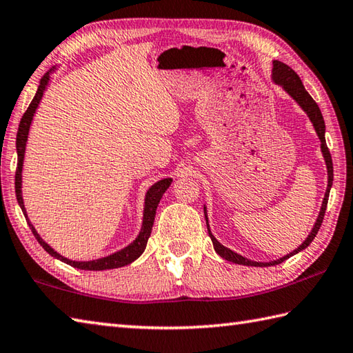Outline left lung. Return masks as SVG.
<instances>
[{
    "label": "left lung",
    "instance_id": "1",
    "mask_svg": "<svg viewBox=\"0 0 353 353\" xmlns=\"http://www.w3.org/2000/svg\"><path fill=\"white\" fill-rule=\"evenodd\" d=\"M272 79L275 84H279L283 87V90L291 96V98L299 103V105L305 110L306 114L309 116L310 122H312V125L316 131V134H319L320 141H321V153L324 161H326V167H327V190H326V194H324L323 199V205H321V210L319 214V219H316V222L312 228V231L307 236V239L303 241V243L296 248V250L291 254L285 255V257H281L279 260H274V261H269V263H261V261H252L250 259H245L243 255H240L237 252H234L231 250H228L222 243H219L217 239L212 236V232L210 231V225H208V217H206V212H205V219H206V226H208V234L212 240V245H214V250L220 255V257L228 260V261H232V263H237V265H245V266H260V268H265V266H274V265H280L281 261L288 260L289 257H292L294 254L300 252L303 250H306V248L312 243V240L315 239L316 232H319L320 226L323 223V219H324V212H326L327 208V200H329V192L330 188H332V182H334V165H332V156L329 153V148L326 145V137H324V131H326V125H324V119H323V114L320 112L319 105H316V102L312 99V96H310L305 85H303V82L300 79V76L296 74L291 67L286 65L285 62H280V61H274V67H272ZM206 210V208H203Z\"/></svg>",
    "mask_w": 353,
    "mask_h": 353
}]
</instances>
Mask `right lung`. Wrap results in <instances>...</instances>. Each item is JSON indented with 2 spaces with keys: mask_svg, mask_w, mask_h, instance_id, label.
Listing matches in <instances>:
<instances>
[{
  "mask_svg": "<svg viewBox=\"0 0 353 353\" xmlns=\"http://www.w3.org/2000/svg\"><path fill=\"white\" fill-rule=\"evenodd\" d=\"M52 72V70H50ZM50 72H47L43 78L39 81V87L38 92L34 94V98L32 99L29 108L26 110L24 116L21 117L19 127H18V134H17V153H18V165H17V172H15V192H17V200L21 206V210L24 212V217L29 223L30 230L33 232L34 239L38 240V243L44 248V250L52 255V257L58 259L64 263L70 265L73 268L78 269H84V271H105V269H114V268H121V266H127L131 261H134L136 259H139L142 252L147 248V241L148 237L151 236V230H153V223H154V216H156V210L157 205L161 202V199L163 196V192L168 190V186L171 185L172 179H162V181L156 182L151 188L147 191V196H145V206H143V220H142V228L139 236L136 237V240L131 241L128 246L123 248V250L117 251L112 255H107V257H102L98 260H90V261H73L68 260L65 257H62L61 254H58L53 248L48 246L46 241L39 237V234L34 230L33 225L30 223L29 217L26 214L24 208V202H23V191H21V172H23V162H24V153H26V142H27V136H29V128L30 123L33 121V114L37 112V108L39 105V101L43 99V94L47 88L48 81H50Z\"/></svg>",
  "mask_w": 353,
  "mask_h": 353,
  "instance_id": "obj_1",
  "label": "right lung"
}]
</instances>
